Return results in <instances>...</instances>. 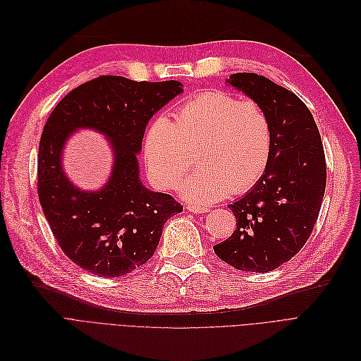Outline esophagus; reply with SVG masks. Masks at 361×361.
Wrapping results in <instances>:
<instances>
[{"label":"esophagus","instance_id":"obj_1","mask_svg":"<svg viewBox=\"0 0 361 361\" xmlns=\"http://www.w3.org/2000/svg\"><path fill=\"white\" fill-rule=\"evenodd\" d=\"M188 210L192 213H209L210 212L207 207H201V205H195V204L188 205Z\"/></svg>","mask_w":361,"mask_h":361}]
</instances>
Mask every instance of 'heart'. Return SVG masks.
<instances>
[{"instance_id":"heart-1","label":"heart","mask_w":361,"mask_h":361,"mask_svg":"<svg viewBox=\"0 0 361 361\" xmlns=\"http://www.w3.org/2000/svg\"><path fill=\"white\" fill-rule=\"evenodd\" d=\"M194 149L198 169L180 185L185 198L207 204L228 192H245L270 166V118L254 99L225 91L202 92L178 109L175 123L166 116L149 123L142 149L149 178L173 190L192 166Z\"/></svg>"}]
</instances>
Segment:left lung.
<instances>
[{"instance_id": "1", "label": "left lung", "mask_w": 361, "mask_h": 361, "mask_svg": "<svg viewBox=\"0 0 361 361\" xmlns=\"http://www.w3.org/2000/svg\"><path fill=\"white\" fill-rule=\"evenodd\" d=\"M228 82L267 113L273 154L262 180L229 204L236 231L214 252L238 270L267 273L312 235L326 188L323 144L313 114L294 92L257 73H233Z\"/></svg>"}]
</instances>
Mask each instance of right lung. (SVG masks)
Returning <instances> with one entry per match:
<instances>
[{
	"label": "right lung",
	"mask_w": 361,
	"mask_h": 361,
	"mask_svg": "<svg viewBox=\"0 0 361 361\" xmlns=\"http://www.w3.org/2000/svg\"><path fill=\"white\" fill-rule=\"evenodd\" d=\"M180 85L98 76L68 92L47 120L38 151L41 207L63 252L95 276L118 278L145 264L164 223L183 210L171 195L147 190L136 159L148 120ZM79 127L104 133L115 149L114 173L97 193L75 188L61 167L62 145Z\"/></svg>",
	"instance_id": "add662e5"
}]
</instances>
